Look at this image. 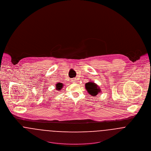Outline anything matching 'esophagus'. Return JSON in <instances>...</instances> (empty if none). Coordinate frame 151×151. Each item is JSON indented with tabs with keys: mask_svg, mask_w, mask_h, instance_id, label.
Returning <instances> with one entry per match:
<instances>
[{
	"mask_svg": "<svg viewBox=\"0 0 151 151\" xmlns=\"http://www.w3.org/2000/svg\"><path fill=\"white\" fill-rule=\"evenodd\" d=\"M71 80H72V82L73 83H75L76 82V79H72Z\"/></svg>",
	"mask_w": 151,
	"mask_h": 151,
	"instance_id": "1",
	"label": "esophagus"
}]
</instances>
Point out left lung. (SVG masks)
<instances>
[{"instance_id": "left-lung-1", "label": "left lung", "mask_w": 151, "mask_h": 151, "mask_svg": "<svg viewBox=\"0 0 151 151\" xmlns=\"http://www.w3.org/2000/svg\"><path fill=\"white\" fill-rule=\"evenodd\" d=\"M85 86L87 92L92 96H96L99 93L101 92L100 87L93 81L87 83L85 84Z\"/></svg>"}]
</instances>
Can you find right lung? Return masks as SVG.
<instances>
[{
    "label": "right lung",
    "instance_id": "right-lung-1",
    "mask_svg": "<svg viewBox=\"0 0 151 151\" xmlns=\"http://www.w3.org/2000/svg\"><path fill=\"white\" fill-rule=\"evenodd\" d=\"M63 84L62 83H58V84H56V89H57V90H60L61 89L63 88Z\"/></svg>",
    "mask_w": 151,
    "mask_h": 151
}]
</instances>
